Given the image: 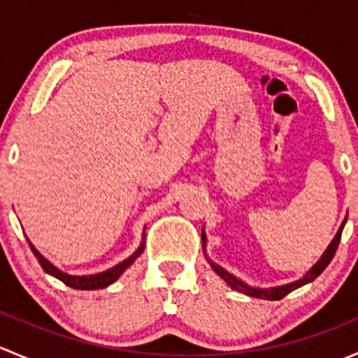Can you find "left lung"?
Instances as JSON below:
<instances>
[{
    "label": "left lung",
    "mask_w": 358,
    "mask_h": 358,
    "mask_svg": "<svg viewBox=\"0 0 358 358\" xmlns=\"http://www.w3.org/2000/svg\"><path fill=\"white\" fill-rule=\"evenodd\" d=\"M345 223H346V218L343 220L341 227H339L338 232H336L334 239L331 241L329 246H327L326 251L322 252V256H320L319 262H317L315 265H313L312 268H310L308 272H306L305 275L301 277V279L294 280V282H289V284H284V286L252 287V286H249V284L244 282V280H241L239 277L234 275V273L227 272V270L223 268V266H220L218 263L213 262V259L208 256V252H206V244H208V239H206L204 230H202V249H204L206 259H208V263H209V265H211V268L215 270V272L218 273V275L222 277V279L225 280V282L229 284V286L232 287L234 291H239V292H243V294H246V296H252V298L270 299V301H275V299H282L284 296L289 294L291 291L298 289V287H301V286H305V284H308V282H312V280H315L317 277H319L320 273H322L324 270H326V266L331 263V259H333L336 249H338V246H339V239H341V232H343V229H345Z\"/></svg>",
    "instance_id": "8db88e82"
}]
</instances>
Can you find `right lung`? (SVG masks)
Listing matches in <instances>:
<instances>
[{
	"mask_svg": "<svg viewBox=\"0 0 358 358\" xmlns=\"http://www.w3.org/2000/svg\"><path fill=\"white\" fill-rule=\"evenodd\" d=\"M29 246H31L32 252H34V256L38 258L39 265L43 266V270H45L46 273H50L52 277H55V279L62 280L64 284L69 287H72V289H81V291H93V289H102V287H107L110 286L112 282H115V280L121 277V273L124 272L126 268H128L129 265H133V262H135L136 258H138L140 255H142L143 248H145V230H143V239L142 243H140L138 249H136L135 252H133L131 256H128V258L124 259V262L117 263L115 266H112V268L106 270V272H100V273H93V275H71V273H66L62 272L60 268H57L55 265H53L52 262H48V259L45 258V256L41 255V252L38 251L34 246H32V243H29Z\"/></svg>",
	"mask_w": 358,
	"mask_h": 358,
	"instance_id": "add662e5",
	"label": "right lung"
}]
</instances>
